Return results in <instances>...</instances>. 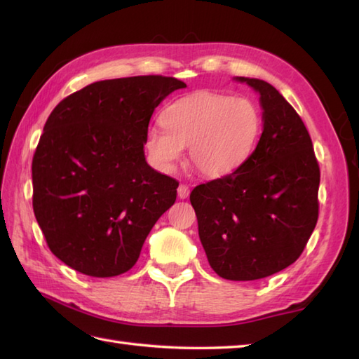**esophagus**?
<instances>
[{
	"label": "esophagus",
	"mask_w": 359,
	"mask_h": 359,
	"mask_svg": "<svg viewBox=\"0 0 359 359\" xmlns=\"http://www.w3.org/2000/svg\"><path fill=\"white\" fill-rule=\"evenodd\" d=\"M177 194L180 199H187V197L189 196V187L185 184H180L177 188Z\"/></svg>",
	"instance_id": "esophagus-1"
}]
</instances>
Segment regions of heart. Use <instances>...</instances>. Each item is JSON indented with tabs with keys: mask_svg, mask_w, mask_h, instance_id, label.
Masks as SVG:
<instances>
[{
	"mask_svg": "<svg viewBox=\"0 0 359 359\" xmlns=\"http://www.w3.org/2000/svg\"><path fill=\"white\" fill-rule=\"evenodd\" d=\"M163 128H151L144 137L151 162L172 171L188 147L197 172L217 179L234 172L253 152L261 114L245 97L199 90L170 103L160 116Z\"/></svg>",
	"mask_w": 359,
	"mask_h": 359,
	"instance_id": "b5f03b06",
	"label": "heart"
}]
</instances>
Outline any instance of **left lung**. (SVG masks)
Returning a JSON list of instances; mask_svg holds the SVG:
<instances>
[{
	"label": "left lung",
	"mask_w": 359,
	"mask_h": 359,
	"mask_svg": "<svg viewBox=\"0 0 359 359\" xmlns=\"http://www.w3.org/2000/svg\"><path fill=\"white\" fill-rule=\"evenodd\" d=\"M261 95L264 131L234 172L191 194L211 269L230 280L262 279L292 265L313 233L321 171L306 125L270 83L238 77Z\"/></svg>",
	"instance_id": "left-lung-1"
}]
</instances>
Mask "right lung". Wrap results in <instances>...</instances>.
I'll return each mask as SVG.
<instances>
[{"mask_svg": "<svg viewBox=\"0 0 359 359\" xmlns=\"http://www.w3.org/2000/svg\"><path fill=\"white\" fill-rule=\"evenodd\" d=\"M184 81L140 75L95 81L60 102L32 160V205L49 250L75 271L131 270L179 182L144 160L152 112Z\"/></svg>", "mask_w": 359, "mask_h": 359, "instance_id": "1", "label": "right lung"}]
</instances>
